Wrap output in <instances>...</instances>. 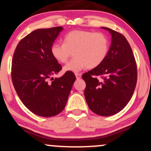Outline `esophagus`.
Segmentation results:
<instances>
[{
	"label": "esophagus",
	"instance_id": "34e87169",
	"mask_svg": "<svg viewBox=\"0 0 151 151\" xmlns=\"http://www.w3.org/2000/svg\"><path fill=\"white\" fill-rule=\"evenodd\" d=\"M75 76H76V78H77V79H79L81 77V74L79 73H75Z\"/></svg>",
	"mask_w": 151,
	"mask_h": 151
}]
</instances>
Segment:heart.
<instances>
[{"label":"heart","instance_id":"b5f03b06","mask_svg":"<svg viewBox=\"0 0 151 151\" xmlns=\"http://www.w3.org/2000/svg\"><path fill=\"white\" fill-rule=\"evenodd\" d=\"M63 41L64 43H53L51 52L62 63H65L73 52L74 58L63 68L65 72H77L86 68H96L107 56L109 40L102 33L74 30L64 36Z\"/></svg>","mask_w":151,"mask_h":151}]
</instances>
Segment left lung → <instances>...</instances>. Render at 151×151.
I'll list each match as a JSON object with an SVG mask.
<instances>
[{"mask_svg":"<svg viewBox=\"0 0 151 151\" xmlns=\"http://www.w3.org/2000/svg\"><path fill=\"white\" fill-rule=\"evenodd\" d=\"M111 35V43L104 60L82 75L86 86V100L90 109L102 116L117 114L127 105L137 80V64L130 45L122 34L102 27ZM96 76H101L98 80Z\"/></svg>","mask_w":151,"mask_h":151,"instance_id":"left-lung-1","label":"left lung"}]
</instances>
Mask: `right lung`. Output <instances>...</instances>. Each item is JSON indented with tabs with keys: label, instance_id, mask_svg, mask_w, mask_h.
<instances>
[{
	"label": "right lung",
	"instance_id": "obj_1",
	"mask_svg": "<svg viewBox=\"0 0 151 151\" xmlns=\"http://www.w3.org/2000/svg\"><path fill=\"white\" fill-rule=\"evenodd\" d=\"M61 26L31 32L17 46L12 62V80L23 104L36 115L51 117L65 107L76 77L66 72L62 77L51 78L62 67L52 56L51 48Z\"/></svg>",
	"mask_w": 151,
	"mask_h": 151
}]
</instances>
